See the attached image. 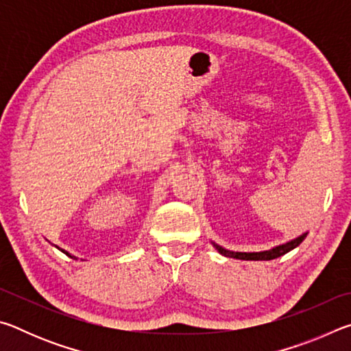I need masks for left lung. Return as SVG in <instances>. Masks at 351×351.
Wrapping results in <instances>:
<instances>
[{"mask_svg":"<svg viewBox=\"0 0 351 351\" xmlns=\"http://www.w3.org/2000/svg\"><path fill=\"white\" fill-rule=\"evenodd\" d=\"M308 232H304L299 237H295V239L289 240L287 243H282V245H277L271 249H266V251H258V252H235V251H229V249H226L223 246L217 245L215 241H212L213 247L217 249V251L224 255V257H230V258H239V260H274L277 257H282V255L288 254L289 251H293L297 246L300 245L302 241L306 239Z\"/></svg>","mask_w":351,"mask_h":351,"instance_id":"left-lung-1","label":"left lung"}]
</instances>
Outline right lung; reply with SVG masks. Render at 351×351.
Masks as SVG:
<instances>
[{
  "label": "right lung",
  "mask_w": 351,
  "mask_h": 351,
  "mask_svg": "<svg viewBox=\"0 0 351 351\" xmlns=\"http://www.w3.org/2000/svg\"><path fill=\"white\" fill-rule=\"evenodd\" d=\"M58 249H60V247H58ZM60 251H62L63 254H66V255H68V257H71V258H74V255H71L69 252H66V251H64V249H60Z\"/></svg>",
  "instance_id": "obj_1"
}]
</instances>
